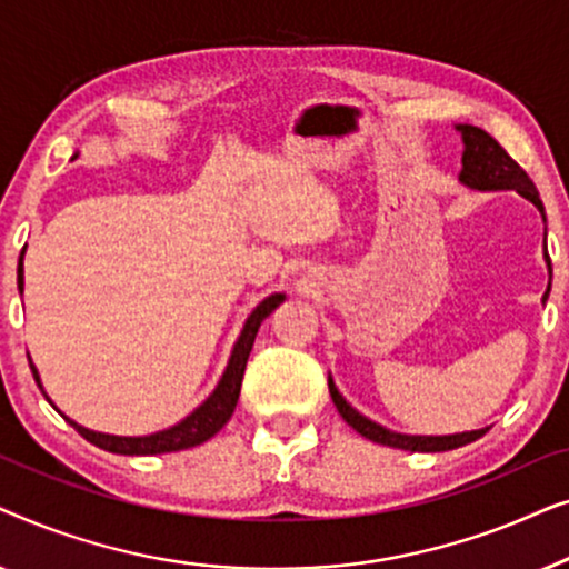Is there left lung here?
<instances>
[{"label":"left lung","mask_w":569,"mask_h":569,"mask_svg":"<svg viewBox=\"0 0 569 569\" xmlns=\"http://www.w3.org/2000/svg\"><path fill=\"white\" fill-rule=\"evenodd\" d=\"M463 137V170H461V181L471 189L479 191H518L520 197H526L528 201H533L536 207L543 212V204L539 199V191L523 168L518 166L516 160L505 152V147L497 142L495 137H489L485 129L479 127H469V123H461L458 127ZM549 261V259H547ZM549 295V292H547ZM543 295V300H547ZM329 391L331 399L337 403L339 415L345 417V422L349 427H355L362 438H368L372 442H380V446H391V448H401V450H419V453H438V450H453L461 448L466 442L479 440L487 430H473V432H461V435H442V438H422V435H399L386 430L370 419H365L362 415L349 407V403L341 399V393L333 386V380H329Z\"/></svg>","instance_id":"obj_1"}]
</instances>
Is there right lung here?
I'll use <instances>...</instances> for the list:
<instances>
[{
    "mask_svg": "<svg viewBox=\"0 0 569 569\" xmlns=\"http://www.w3.org/2000/svg\"><path fill=\"white\" fill-rule=\"evenodd\" d=\"M22 251H26V248H22ZM18 287L22 292V256H20V267H18ZM282 300H284V295H271V298L263 300L261 306H256L253 313L248 316L243 331H240V339H238L236 349H232V357L228 362V370H224V376L220 380V386L214 388V393L209 396V399L201 403L193 415L186 417L183 422H178L176 427H170V430L144 435V438H116V435L84 430V427L72 422V419H67V422L72 425L84 440H90L92 446L108 450V453L154 456V453H173V450L201 446V442L214 438V435L220 432L224 425H228L232 411H236L240 383H243L246 362H248V355H251V349H253L256 333H259V326L263 318H267ZM33 378H36V383L41 386L36 368H33Z\"/></svg>",
    "mask_w": 569,
    "mask_h": 569,
    "instance_id": "1",
    "label": "right lung"
}]
</instances>
